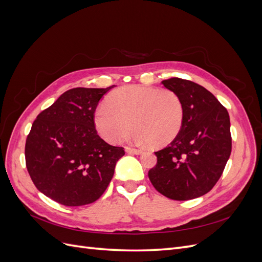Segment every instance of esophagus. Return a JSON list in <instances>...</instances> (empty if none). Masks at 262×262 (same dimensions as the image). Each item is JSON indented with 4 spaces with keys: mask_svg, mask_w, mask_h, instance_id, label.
I'll use <instances>...</instances> for the list:
<instances>
[{
    "mask_svg": "<svg viewBox=\"0 0 262 262\" xmlns=\"http://www.w3.org/2000/svg\"><path fill=\"white\" fill-rule=\"evenodd\" d=\"M125 152L128 154H133V155H140L142 153L140 149L132 148V147H125Z\"/></svg>",
    "mask_w": 262,
    "mask_h": 262,
    "instance_id": "obj_1",
    "label": "esophagus"
}]
</instances>
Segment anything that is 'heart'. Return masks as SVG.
<instances>
[{
    "label": "heart",
    "instance_id": "b5f03b06",
    "mask_svg": "<svg viewBox=\"0 0 262 262\" xmlns=\"http://www.w3.org/2000/svg\"><path fill=\"white\" fill-rule=\"evenodd\" d=\"M108 105L94 114L96 130L109 143L121 142L133 126L137 143L158 147L170 143L181 130L184 105L176 93L142 85H126L109 95Z\"/></svg>",
    "mask_w": 262,
    "mask_h": 262
}]
</instances>
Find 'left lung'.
<instances>
[{"instance_id":"obj_1","label":"left lung","mask_w":262,"mask_h":262,"mask_svg":"<svg viewBox=\"0 0 262 262\" xmlns=\"http://www.w3.org/2000/svg\"><path fill=\"white\" fill-rule=\"evenodd\" d=\"M162 84L180 97L184 122L175 140L155 152L157 164L148 171V178L169 199H195L216 184L231 155L229 116L216 97L199 84L179 77Z\"/></svg>"}]
</instances>
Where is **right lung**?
<instances>
[{"instance_id":"1","label":"right lung","mask_w":262,"mask_h":262,"mask_svg":"<svg viewBox=\"0 0 262 262\" xmlns=\"http://www.w3.org/2000/svg\"><path fill=\"white\" fill-rule=\"evenodd\" d=\"M114 87L69 90L31 125L26 167L36 188L55 202L67 207L93 203L112 181L124 149L100 139L94 113Z\"/></svg>"}]
</instances>
